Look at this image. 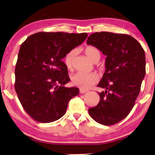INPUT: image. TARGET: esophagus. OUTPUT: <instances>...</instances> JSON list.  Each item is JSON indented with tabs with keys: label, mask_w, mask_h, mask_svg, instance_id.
I'll return each mask as SVG.
<instances>
[{
	"label": "esophagus",
	"mask_w": 155,
	"mask_h": 155,
	"mask_svg": "<svg viewBox=\"0 0 155 155\" xmlns=\"http://www.w3.org/2000/svg\"><path fill=\"white\" fill-rule=\"evenodd\" d=\"M87 92H88V90H84V89H82V88L80 89V92L81 93V94H84V93H86Z\"/></svg>",
	"instance_id": "esophagus-1"
}]
</instances>
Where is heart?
I'll return each instance as SVG.
<instances>
[{
  "label": "heart",
  "mask_w": 155,
  "mask_h": 155,
  "mask_svg": "<svg viewBox=\"0 0 155 155\" xmlns=\"http://www.w3.org/2000/svg\"><path fill=\"white\" fill-rule=\"evenodd\" d=\"M86 56L92 61L93 63L97 59L100 58V52L98 48L94 46H87L84 50ZM75 51H71L66 54L65 57L64 62L68 69H71L73 68V58L75 56ZM99 80V77L96 73H78L72 78L73 83L75 86L79 87L82 89H88L94 84Z\"/></svg>",
  "instance_id": "1"
}]
</instances>
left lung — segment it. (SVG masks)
<instances>
[{"label": "left lung", "instance_id": "left-lung-1", "mask_svg": "<svg viewBox=\"0 0 155 155\" xmlns=\"http://www.w3.org/2000/svg\"><path fill=\"white\" fill-rule=\"evenodd\" d=\"M87 44L105 55V72L98 87L100 101L89 109L99 124L111 126L128 115L138 96L145 75V54L140 44L131 36L107 31L91 35Z\"/></svg>", "mask_w": 155, "mask_h": 155}]
</instances>
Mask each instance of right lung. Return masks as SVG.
Instances as JSON below:
<instances>
[{
  "instance_id": "add662e5",
  "label": "right lung",
  "mask_w": 155,
  "mask_h": 155,
  "mask_svg": "<svg viewBox=\"0 0 155 155\" xmlns=\"http://www.w3.org/2000/svg\"><path fill=\"white\" fill-rule=\"evenodd\" d=\"M87 37V33L38 32L21 45L15 88L25 111L37 121L61 118L70 100L79 94L78 87H64L70 78L62 59Z\"/></svg>"
}]
</instances>
